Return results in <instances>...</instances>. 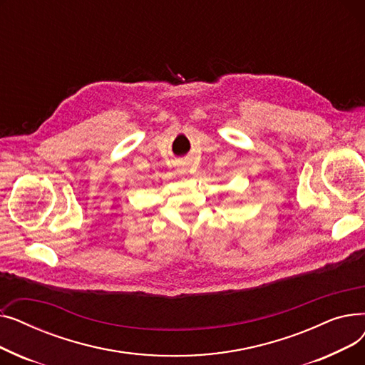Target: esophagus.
I'll return each instance as SVG.
<instances>
[{
  "instance_id": "34e87169",
  "label": "esophagus",
  "mask_w": 365,
  "mask_h": 365,
  "mask_svg": "<svg viewBox=\"0 0 365 365\" xmlns=\"http://www.w3.org/2000/svg\"><path fill=\"white\" fill-rule=\"evenodd\" d=\"M179 171H180V173H183V171H185V170H179Z\"/></svg>"
}]
</instances>
